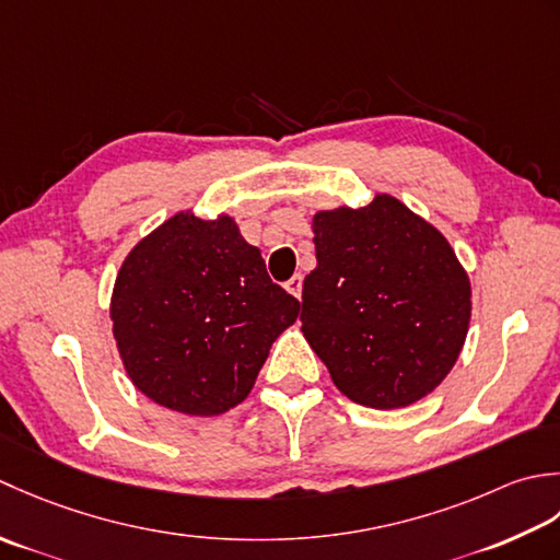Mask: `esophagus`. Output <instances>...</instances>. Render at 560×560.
<instances>
[{
	"label": "esophagus",
	"mask_w": 560,
	"mask_h": 560,
	"mask_svg": "<svg viewBox=\"0 0 560 560\" xmlns=\"http://www.w3.org/2000/svg\"><path fill=\"white\" fill-rule=\"evenodd\" d=\"M302 282H304L302 276H292L288 282H284V290H288L290 294L296 296V300H300V296H302Z\"/></svg>",
	"instance_id": "esophagus-1"
}]
</instances>
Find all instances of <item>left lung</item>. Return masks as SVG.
<instances>
[{"label": "left lung", "mask_w": 560, "mask_h": 560, "mask_svg": "<svg viewBox=\"0 0 560 560\" xmlns=\"http://www.w3.org/2000/svg\"><path fill=\"white\" fill-rule=\"evenodd\" d=\"M312 232L302 334L338 392L376 410L435 392L471 322V280L447 236L389 192L318 210Z\"/></svg>", "instance_id": "1"}]
</instances>
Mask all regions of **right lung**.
<instances>
[{
	"label": "right lung",
	"instance_id": "add662e5",
	"mask_svg": "<svg viewBox=\"0 0 560 560\" xmlns=\"http://www.w3.org/2000/svg\"><path fill=\"white\" fill-rule=\"evenodd\" d=\"M300 314L230 214L168 217L125 256L110 322L130 382L184 416H222L250 394Z\"/></svg>",
	"mask_w": 560,
	"mask_h": 560
}]
</instances>
